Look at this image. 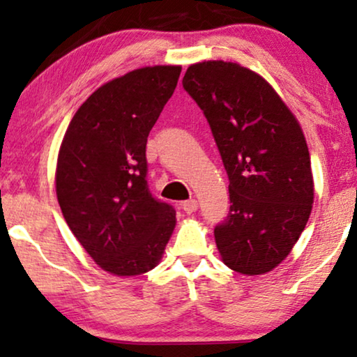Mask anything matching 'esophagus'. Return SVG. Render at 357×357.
Segmentation results:
<instances>
[{"label":"esophagus","instance_id":"esophagus-1","mask_svg":"<svg viewBox=\"0 0 357 357\" xmlns=\"http://www.w3.org/2000/svg\"><path fill=\"white\" fill-rule=\"evenodd\" d=\"M197 207H199V204L195 199L185 200V202H183V205H181V208H183L185 213H194L195 210H197Z\"/></svg>","mask_w":357,"mask_h":357}]
</instances>
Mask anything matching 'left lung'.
Returning a JSON list of instances; mask_svg holds the SVG:
<instances>
[{"mask_svg":"<svg viewBox=\"0 0 357 357\" xmlns=\"http://www.w3.org/2000/svg\"><path fill=\"white\" fill-rule=\"evenodd\" d=\"M183 87L207 118L229 179V213L215 227L223 262L267 273L288 257L312 210L303 129L267 80L236 63L192 64Z\"/></svg>","mask_w":357,"mask_h":357,"instance_id":"8db88e82","label":"left lung"}]
</instances>
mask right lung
<instances>
[{
	"mask_svg": "<svg viewBox=\"0 0 357 357\" xmlns=\"http://www.w3.org/2000/svg\"><path fill=\"white\" fill-rule=\"evenodd\" d=\"M179 74L181 66H153L109 80L80 105L59 149L63 217L90 257L118 277L157 267L176 225V210L149 190L145 145Z\"/></svg>",
	"mask_w": 357,
	"mask_h": 357,
	"instance_id": "add662e5",
	"label": "right lung"
}]
</instances>
